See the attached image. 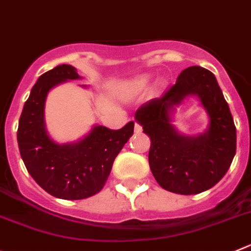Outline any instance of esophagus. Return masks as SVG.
<instances>
[{
  "label": "esophagus",
  "mask_w": 251,
  "mask_h": 251,
  "mask_svg": "<svg viewBox=\"0 0 251 251\" xmlns=\"http://www.w3.org/2000/svg\"><path fill=\"white\" fill-rule=\"evenodd\" d=\"M142 126L139 123H135L134 124V132L137 133V134H139V133H142Z\"/></svg>",
  "instance_id": "34e87169"
}]
</instances>
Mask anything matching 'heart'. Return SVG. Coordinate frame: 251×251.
Wrapping results in <instances>:
<instances>
[{"label":"heart","mask_w":251,"mask_h":251,"mask_svg":"<svg viewBox=\"0 0 251 251\" xmlns=\"http://www.w3.org/2000/svg\"><path fill=\"white\" fill-rule=\"evenodd\" d=\"M146 80H147V79H143V80H142V83H146Z\"/></svg>","instance_id":"heart-1"}]
</instances>
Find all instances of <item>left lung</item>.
<instances>
[{"label":"left lung","instance_id":"8db88e82","mask_svg":"<svg viewBox=\"0 0 251 251\" xmlns=\"http://www.w3.org/2000/svg\"><path fill=\"white\" fill-rule=\"evenodd\" d=\"M189 94H198L211 118L208 130L197 138L178 135L170 112ZM135 121L151 138L149 167L160 187L183 195L210 189L226 174L236 153V128L229 105L210 71L184 70L176 84L135 112Z\"/></svg>","mask_w":251,"mask_h":251}]
</instances>
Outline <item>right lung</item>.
Returning a JSON list of instances; mask_svg holds the SVG:
<instances>
[{
	"label": "right lung",
	"mask_w": 251,
	"mask_h": 251,
	"mask_svg": "<svg viewBox=\"0 0 251 251\" xmlns=\"http://www.w3.org/2000/svg\"><path fill=\"white\" fill-rule=\"evenodd\" d=\"M79 78L75 68L61 64L43 73L32 88L20 117L18 148L27 171L48 194L79 201L104 187L119 151L134 132V122L121 129L97 126L75 144L58 146L47 135L43 109L52 87Z\"/></svg>",
	"instance_id": "obj_1"
}]
</instances>
